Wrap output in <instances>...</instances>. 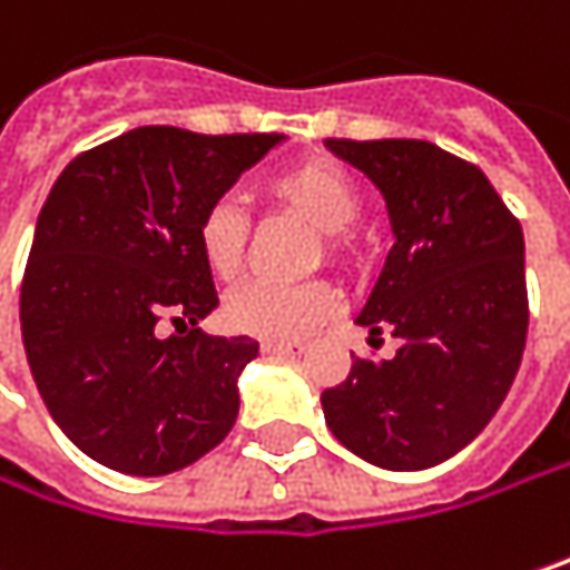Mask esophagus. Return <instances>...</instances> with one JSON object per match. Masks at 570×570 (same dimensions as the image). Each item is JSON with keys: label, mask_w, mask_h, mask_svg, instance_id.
Wrapping results in <instances>:
<instances>
[{"label": "esophagus", "mask_w": 570, "mask_h": 570, "mask_svg": "<svg viewBox=\"0 0 570 570\" xmlns=\"http://www.w3.org/2000/svg\"><path fill=\"white\" fill-rule=\"evenodd\" d=\"M264 355H303L299 342H261Z\"/></svg>", "instance_id": "1"}]
</instances>
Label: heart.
<instances>
[{
  "mask_svg": "<svg viewBox=\"0 0 570 570\" xmlns=\"http://www.w3.org/2000/svg\"><path fill=\"white\" fill-rule=\"evenodd\" d=\"M264 195L277 212L293 215L316 232V261L326 257V264L338 267H352L358 261V240L348 225L362 212V188L348 169L333 159L309 156L271 176ZM198 254L218 281H237L247 257V218L237 205L215 202L202 215ZM336 313L338 293L323 281L299 286L247 284L225 303L228 330L267 342H299Z\"/></svg>",
  "mask_w": 570,
  "mask_h": 570,
  "instance_id": "1",
  "label": "heart"
}]
</instances>
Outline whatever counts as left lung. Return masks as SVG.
Segmentation results:
<instances>
[{"label":"left lung","instance_id":"obj_1","mask_svg":"<svg viewBox=\"0 0 570 570\" xmlns=\"http://www.w3.org/2000/svg\"><path fill=\"white\" fill-rule=\"evenodd\" d=\"M385 198L394 247L358 313L391 358L323 391L330 431L382 470H428L476 438L522 362L525 240L490 179L424 139H326Z\"/></svg>","mask_w":570,"mask_h":570}]
</instances>
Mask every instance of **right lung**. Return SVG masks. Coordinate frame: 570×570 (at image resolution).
<instances>
[{
	"label": "right lung",
	"mask_w": 570,
	"mask_h": 570,
	"mask_svg": "<svg viewBox=\"0 0 570 570\" xmlns=\"http://www.w3.org/2000/svg\"><path fill=\"white\" fill-rule=\"evenodd\" d=\"M277 142L139 127L80 153L51 185L22 281V342L45 407L90 460L166 476L228 438L257 342L198 330L218 306L198 222Z\"/></svg>",
	"instance_id": "obj_1"
}]
</instances>
